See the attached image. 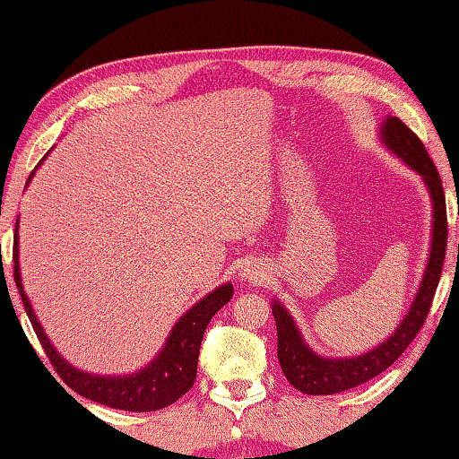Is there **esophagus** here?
<instances>
[{"instance_id": "esophagus-1", "label": "esophagus", "mask_w": 459, "mask_h": 459, "mask_svg": "<svg viewBox=\"0 0 459 459\" xmlns=\"http://www.w3.org/2000/svg\"><path fill=\"white\" fill-rule=\"evenodd\" d=\"M253 274H255V271H253V269H245V277L253 279Z\"/></svg>"}]
</instances>
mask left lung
<instances>
[{"label": "left lung", "mask_w": 459, "mask_h": 459, "mask_svg": "<svg viewBox=\"0 0 459 459\" xmlns=\"http://www.w3.org/2000/svg\"><path fill=\"white\" fill-rule=\"evenodd\" d=\"M381 138L387 148L394 150L411 170L421 174L431 193L433 235L428 269L410 313L405 315V319L395 329L394 335L383 341L379 347H375L373 351L359 357L325 359V357L313 353L305 345L301 333H299L295 321L290 319L285 307H281L277 301L273 303V316L277 321V355L281 369L290 385L307 395H333L339 394V391L353 389L391 368L394 361H397L405 349L410 347L423 327V323H426L441 277V266H444L447 247V212L439 172L421 140L397 116L383 122Z\"/></svg>", "instance_id": "1"}]
</instances>
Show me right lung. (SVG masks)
Here are the masks:
<instances>
[{"instance_id":"right-lung-1","label":"right lung","mask_w":459,"mask_h":459,"mask_svg":"<svg viewBox=\"0 0 459 459\" xmlns=\"http://www.w3.org/2000/svg\"><path fill=\"white\" fill-rule=\"evenodd\" d=\"M13 279L23 301V309H26L31 321V327L36 331L48 359L56 373L60 375V379L82 397H88L91 402L124 411L162 410V407L174 403L195 385L198 353H201L206 325L211 323L214 313L222 305H227L232 297V285L227 282V285L212 290L211 295H206L203 301H198L193 309H188L186 315H182L178 323L174 325L160 355L148 368L132 375H122V377H100V375L84 373L72 368L68 361H64L54 345L49 343L36 315H33L28 297L23 293L20 277L18 229H15L13 235Z\"/></svg>"}]
</instances>
